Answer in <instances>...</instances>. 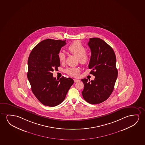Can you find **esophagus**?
I'll list each match as a JSON object with an SVG mask.
<instances>
[{"label": "esophagus", "instance_id": "esophagus-1", "mask_svg": "<svg viewBox=\"0 0 145 145\" xmlns=\"http://www.w3.org/2000/svg\"><path fill=\"white\" fill-rule=\"evenodd\" d=\"M74 82H78V81H79L80 80H78V79H74Z\"/></svg>", "mask_w": 145, "mask_h": 145}]
</instances>
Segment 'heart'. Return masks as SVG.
Instances as JSON below:
<instances>
[{
    "instance_id": "obj_1",
    "label": "heart",
    "mask_w": 145,
    "mask_h": 145,
    "mask_svg": "<svg viewBox=\"0 0 145 145\" xmlns=\"http://www.w3.org/2000/svg\"><path fill=\"white\" fill-rule=\"evenodd\" d=\"M67 49L70 53L78 57L79 61L81 64H86L90 61V55L86 52V48L79 41H75L72 43ZM58 56L60 62H64L65 61L66 56L63 52H60ZM80 71V69L78 67H69L65 70V72L67 74L73 77L77 76Z\"/></svg>"
}]
</instances>
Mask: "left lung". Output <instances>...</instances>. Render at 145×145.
<instances>
[{"label":"left lung","instance_id":"left-lung-1","mask_svg":"<svg viewBox=\"0 0 145 145\" xmlns=\"http://www.w3.org/2000/svg\"><path fill=\"white\" fill-rule=\"evenodd\" d=\"M91 51L89 68L94 80L82 79L84 100L91 104L102 103L113 91L118 76L116 57L113 49L104 40L91 38L88 43Z\"/></svg>","mask_w":145,"mask_h":145}]
</instances>
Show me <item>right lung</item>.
Returning <instances> with one entry per match:
<instances>
[{
  "instance_id": "1",
  "label": "right lung",
  "mask_w": 145,
  "mask_h": 145,
  "mask_svg": "<svg viewBox=\"0 0 145 145\" xmlns=\"http://www.w3.org/2000/svg\"><path fill=\"white\" fill-rule=\"evenodd\" d=\"M66 40L47 39L34 47L28 59L27 78L31 90L42 104L54 107L65 99L74 83L71 78L60 79L53 77L52 72L60 66L58 55Z\"/></svg>"
}]
</instances>
